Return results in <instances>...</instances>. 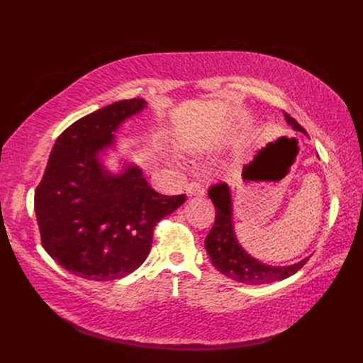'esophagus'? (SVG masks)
I'll return each instance as SVG.
<instances>
[{"instance_id": "34e87169", "label": "esophagus", "mask_w": 363, "mask_h": 363, "mask_svg": "<svg viewBox=\"0 0 363 363\" xmlns=\"http://www.w3.org/2000/svg\"><path fill=\"white\" fill-rule=\"evenodd\" d=\"M206 193V188L200 181H194L191 184H188L186 186V196L193 197V196H203Z\"/></svg>"}]
</instances>
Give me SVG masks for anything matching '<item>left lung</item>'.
Returning a JSON list of instances; mask_svg holds the SVG:
<instances>
[{
	"instance_id": "obj_1",
	"label": "left lung",
	"mask_w": 363,
	"mask_h": 363,
	"mask_svg": "<svg viewBox=\"0 0 363 363\" xmlns=\"http://www.w3.org/2000/svg\"><path fill=\"white\" fill-rule=\"evenodd\" d=\"M284 116L294 130L306 133V130L290 114L284 111ZM208 197L216 207V216L213 228L206 237L204 247L212 264L225 277L250 285L271 284L294 275L311 257H304L303 260L289 266H272L259 262L247 253L237 240L234 231L231 188L225 182L212 185L208 189Z\"/></svg>"
}]
</instances>
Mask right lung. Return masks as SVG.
<instances>
[{"mask_svg": "<svg viewBox=\"0 0 363 363\" xmlns=\"http://www.w3.org/2000/svg\"><path fill=\"white\" fill-rule=\"evenodd\" d=\"M143 99L106 106L72 123L57 138L35 191V213L45 252L66 271L91 281L119 279L147 259L155 226L185 196L152 189L137 164L111 174L100 157L114 132L143 111Z\"/></svg>", "mask_w": 363, "mask_h": 363, "instance_id": "1", "label": "right lung"}]
</instances>
